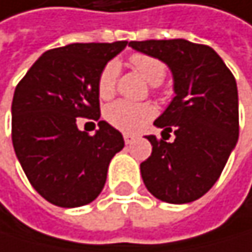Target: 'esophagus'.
<instances>
[{
	"label": "esophagus",
	"instance_id": "1",
	"mask_svg": "<svg viewBox=\"0 0 252 252\" xmlns=\"http://www.w3.org/2000/svg\"><path fill=\"white\" fill-rule=\"evenodd\" d=\"M123 138H125V143L126 144H132L133 141H135V135H130V133H125Z\"/></svg>",
	"mask_w": 252,
	"mask_h": 252
}]
</instances>
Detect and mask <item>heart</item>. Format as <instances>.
<instances>
[{
  "instance_id": "b5f03b06",
  "label": "heart",
  "mask_w": 252,
  "mask_h": 252,
  "mask_svg": "<svg viewBox=\"0 0 252 252\" xmlns=\"http://www.w3.org/2000/svg\"><path fill=\"white\" fill-rule=\"evenodd\" d=\"M130 63L137 71L151 83L159 85L166 76V65L159 59L147 56V54H132ZM120 66L115 61L108 62L100 71L97 79V93L100 98H111L115 94L117 79H119ZM155 115V108L149 103H130L126 100L114 101L105 109V119L114 127L125 132H137Z\"/></svg>"
}]
</instances>
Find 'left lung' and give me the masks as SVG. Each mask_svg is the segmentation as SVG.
Returning <instances> with one entry per match:
<instances>
[{
    "label": "left lung",
    "instance_id": "8db88e82",
    "mask_svg": "<svg viewBox=\"0 0 252 252\" xmlns=\"http://www.w3.org/2000/svg\"><path fill=\"white\" fill-rule=\"evenodd\" d=\"M129 45L164 62L173 76L175 97L154 122L164 129L162 140L146 137L152 154L140 164L143 183L159 201L193 202L215 186L236 147V79L208 45L186 39L132 41ZM164 131L175 133L172 143L163 141Z\"/></svg>",
    "mask_w": 252,
    "mask_h": 252
}]
</instances>
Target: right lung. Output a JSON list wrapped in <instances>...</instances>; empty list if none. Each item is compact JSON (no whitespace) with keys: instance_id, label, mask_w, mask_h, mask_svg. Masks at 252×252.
Returning a JSON list of instances; mask_svg holds the SVG:
<instances>
[{"instance_id":"right-lung-1","label":"right lung","mask_w":252,"mask_h":252,"mask_svg":"<svg viewBox=\"0 0 252 252\" xmlns=\"http://www.w3.org/2000/svg\"><path fill=\"white\" fill-rule=\"evenodd\" d=\"M127 45L69 44L45 51L16 85L12 101V141L33 189L63 208L93 202L103 190L112 157L123 135L98 122L95 135L77 127V119H100L97 79L103 66Z\"/></svg>"}]
</instances>
